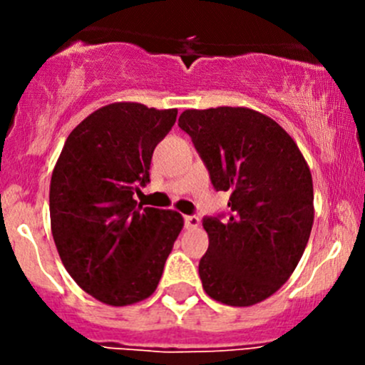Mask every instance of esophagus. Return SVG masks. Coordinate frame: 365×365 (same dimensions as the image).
<instances>
[{"label": "esophagus", "mask_w": 365, "mask_h": 365, "mask_svg": "<svg viewBox=\"0 0 365 365\" xmlns=\"http://www.w3.org/2000/svg\"><path fill=\"white\" fill-rule=\"evenodd\" d=\"M200 224H201L200 217L185 215V227H187V230H196V227H200Z\"/></svg>", "instance_id": "obj_1"}]
</instances>
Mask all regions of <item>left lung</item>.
Here are the masks:
<instances>
[{
  "instance_id": "obj_1",
  "label": "left lung",
  "mask_w": 365,
  "mask_h": 365,
  "mask_svg": "<svg viewBox=\"0 0 365 365\" xmlns=\"http://www.w3.org/2000/svg\"><path fill=\"white\" fill-rule=\"evenodd\" d=\"M178 125L213 187L230 194V217L203 220V289L233 307L263 302L288 281L309 242L314 192L307 162L277 121L254 109H187Z\"/></svg>"
}]
</instances>
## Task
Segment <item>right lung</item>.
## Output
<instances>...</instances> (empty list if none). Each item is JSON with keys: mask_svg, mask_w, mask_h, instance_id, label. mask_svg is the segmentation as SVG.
Here are the masks:
<instances>
[{"mask_svg": "<svg viewBox=\"0 0 365 365\" xmlns=\"http://www.w3.org/2000/svg\"><path fill=\"white\" fill-rule=\"evenodd\" d=\"M178 109L114 102L68 134L51 176V231L61 263L88 295L114 307L138 304L159 286L183 227L175 210L138 205L155 146Z\"/></svg>", "mask_w": 365, "mask_h": 365, "instance_id": "1", "label": "right lung"}]
</instances>
